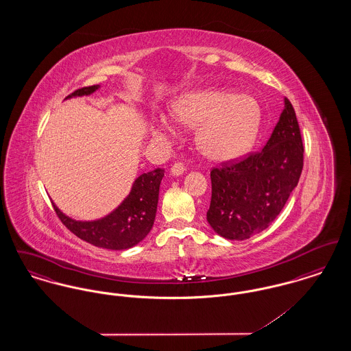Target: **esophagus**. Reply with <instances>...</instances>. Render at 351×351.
<instances>
[{"mask_svg": "<svg viewBox=\"0 0 351 351\" xmlns=\"http://www.w3.org/2000/svg\"><path fill=\"white\" fill-rule=\"evenodd\" d=\"M185 168H184L183 163H175L171 169H169V175L172 178H178L180 175H183Z\"/></svg>", "mask_w": 351, "mask_h": 351, "instance_id": "esophagus-1", "label": "esophagus"}]
</instances>
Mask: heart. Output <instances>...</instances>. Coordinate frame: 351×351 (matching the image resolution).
Returning <instances> with one entry per match:
<instances>
[{
    "label": "heart",
    "mask_w": 351,
    "mask_h": 351,
    "mask_svg": "<svg viewBox=\"0 0 351 351\" xmlns=\"http://www.w3.org/2000/svg\"><path fill=\"white\" fill-rule=\"evenodd\" d=\"M169 117L180 128L196 129L195 145L209 162L230 163L246 155L259 133L261 108L247 93L200 88L185 92L169 106ZM172 132L159 121L154 133Z\"/></svg>",
    "instance_id": "1"
}]
</instances>
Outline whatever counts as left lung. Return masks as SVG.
I'll use <instances>...</instances> for the list:
<instances>
[{
	"label": "left lung",
	"instance_id": "left-lung-1",
	"mask_svg": "<svg viewBox=\"0 0 351 351\" xmlns=\"http://www.w3.org/2000/svg\"><path fill=\"white\" fill-rule=\"evenodd\" d=\"M302 141L288 99L266 146L246 159L210 172L206 219L221 237L243 241L267 229L296 188L302 171Z\"/></svg>",
	"mask_w": 351,
	"mask_h": 351
}]
</instances>
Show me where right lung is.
<instances>
[{
	"label": "right lung",
	"mask_w": 351,
	"mask_h": 351,
	"mask_svg": "<svg viewBox=\"0 0 351 351\" xmlns=\"http://www.w3.org/2000/svg\"><path fill=\"white\" fill-rule=\"evenodd\" d=\"M97 89H100V85L85 86L75 90L66 100L90 96ZM163 176L165 169L162 168L142 173L134 180L129 195L117 208L97 219H75L63 213L55 202L52 204L58 217L80 239L108 250H126L142 242L150 233L156 216L159 186Z\"/></svg>",
	"instance_id": "obj_1"
}]
</instances>
